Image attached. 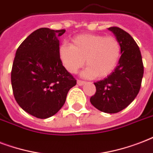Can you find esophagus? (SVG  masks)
<instances>
[{"label": "esophagus", "mask_w": 153, "mask_h": 153, "mask_svg": "<svg viewBox=\"0 0 153 153\" xmlns=\"http://www.w3.org/2000/svg\"><path fill=\"white\" fill-rule=\"evenodd\" d=\"M84 84H85V81H83V80H77V85H83Z\"/></svg>", "instance_id": "34e87169"}]
</instances>
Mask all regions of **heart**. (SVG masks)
Masks as SVG:
<instances>
[{"mask_svg": "<svg viewBox=\"0 0 153 153\" xmlns=\"http://www.w3.org/2000/svg\"><path fill=\"white\" fill-rule=\"evenodd\" d=\"M121 53L118 39L100 34H81L75 36L70 45L59 48V57L65 69L76 73L85 63L88 67L82 73L86 78L105 77L117 67Z\"/></svg>", "mask_w": 153, "mask_h": 153, "instance_id": "obj_1", "label": "heart"}]
</instances>
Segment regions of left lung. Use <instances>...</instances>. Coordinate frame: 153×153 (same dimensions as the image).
<instances>
[{
	"instance_id": "1",
	"label": "left lung",
	"mask_w": 153,
	"mask_h": 153,
	"mask_svg": "<svg viewBox=\"0 0 153 153\" xmlns=\"http://www.w3.org/2000/svg\"><path fill=\"white\" fill-rule=\"evenodd\" d=\"M121 46L118 65L110 75L94 83L96 93L91 104L106 113H117L128 106L139 93L144 75V65L140 48L127 32L110 27Z\"/></svg>"
}]
</instances>
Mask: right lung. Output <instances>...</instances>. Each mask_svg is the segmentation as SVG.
Listing matches in <instances>:
<instances>
[{
	"label": "right lung",
	"instance_id": "add662e5",
	"mask_svg": "<svg viewBox=\"0 0 153 153\" xmlns=\"http://www.w3.org/2000/svg\"><path fill=\"white\" fill-rule=\"evenodd\" d=\"M65 33V29H36L16 52L11 72L14 97L22 109L36 118L55 115L76 85L59 57L58 37Z\"/></svg>",
	"mask_w": 153,
	"mask_h": 153
}]
</instances>
